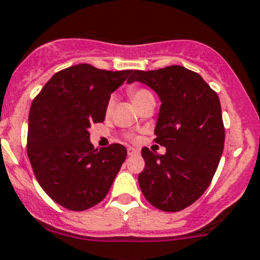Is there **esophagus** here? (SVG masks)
<instances>
[{
  "label": "esophagus",
  "instance_id": "esophagus-1",
  "mask_svg": "<svg viewBox=\"0 0 260 260\" xmlns=\"http://www.w3.org/2000/svg\"><path fill=\"white\" fill-rule=\"evenodd\" d=\"M127 153L128 156H136V154H138V149L133 148V147H129V148L127 149Z\"/></svg>",
  "mask_w": 260,
  "mask_h": 260
}]
</instances>
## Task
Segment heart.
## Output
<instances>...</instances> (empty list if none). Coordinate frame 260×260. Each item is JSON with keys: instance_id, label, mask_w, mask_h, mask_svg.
<instances>
[{"instance_id": "obj_1", "label": "heart", "mask_w": 260, "mask_h": 260, "mask_svg": "<svg viewBox=\"0 0 260 260\" xmlns=\"http://www.w3.org/2000/svg\"><path fill=\"white\" fill-rule=\"evenodd\" d=\"M129 94H131V98H132L133 103H135L136 106H137L138 103H141V102L145 101V99L153 98V95H152L148 90H146V89H132V90L129 91ZM113 103H114V98L113 96H111V98H109V101L107 102V106H106L107 112H111L112 107H113Z\"/></svg>"}]
</instances>
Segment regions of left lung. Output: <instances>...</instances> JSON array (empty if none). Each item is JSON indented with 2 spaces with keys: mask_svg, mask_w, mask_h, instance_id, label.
<instances>
[{
  "mask_svg": "<svg viewBox=\"0 0 260 260\" xmlns=\"http://www.w3.org/2000/svg\"><path fill=\"white\" fill-rule=\"evenodd\" d=\"M135 81L161 101L154 141L166 147L165 154L142 148L146 166L138 183L154 208L180 211L205 192L219 166L225 141L219 96L198 73L180 65L135 70L127 83Z\"/></svg>",
  "mask_w": 260,
  "mask_h": 260,
  "instance_id": "left-lung-1",
  "label": "left lung"
}]
</instances>
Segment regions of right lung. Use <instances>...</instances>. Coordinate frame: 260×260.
Wrapping results in <instances>:
<instances>
[{"label":"right lung","mask_w":260,"mask_h":260,"mask_svg":"<svg viewBox=\"0 0 260 260\" xmlns=\"http://www.w3.org/2000/svg\"><path fill=\"white\" fill-rule=\"evenodd\" d=\"M132 73L74 65L56 73L31 104L28 159L43 190L65 209L101 203L127 157L118 143L94 148L89 128L103 122L111 94Z\"/></svg>","instance_id":"right-lung-1"}]
</instances>
